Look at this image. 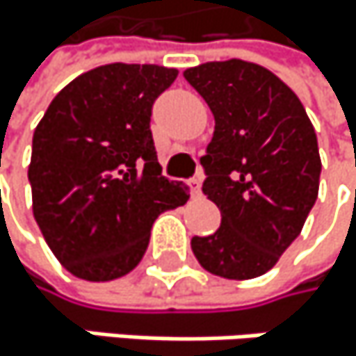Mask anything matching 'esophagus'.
<instances>
[{
	"mask_svg": "<svg viewBox=\"0 0 356 356\" xmlns=\"http://www.w3.org/2000/svg\"><path fill=\"white\" fill-rule=\"evenodd\" d=\"M200 181H202V179H200L198 175H196V177H192V179L188 181V184H190V190H192V194H194V196H198V194H200Z\"/></svg>",
	"mask_w": 356,
	"mask_h": 356,
	"instance_id": "esophagus-1",
	"label": "esophagus"
}]
</instances>
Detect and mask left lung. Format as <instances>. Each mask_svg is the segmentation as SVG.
<instances>
[{"instance_id":"left-lung-1","label":"left lung","mask_w":356,"mask_h":356,"mask_svg":"<svg viewBox=\"0 0 356 356\" xmlns=\"http://www.w3.org/2000/svg\"><path fill=\"white\" fill-rule=\"evenodd\" d=\"M184 78L215 115L200 164L202 192L221 211L217 232L194 236L192 251L211 274L261 276L300 236L318 196L312 122L296 92L261 65L204 63Z\"/></svg>"}]
</instances>
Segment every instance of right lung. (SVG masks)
<instances>
[{"mask_svg":"<svg viewBox=\"0 0 356 356\" xmlns=\"http://www.w3.org/2000/svg\"><path fill=\"white\" fill-rule=\"evenodd\" d=\"M177 69L111 63L82 73L33 133V215L56 259L84 281H113L145 255L152 223L188 202L162 175L149 131Z\"/></svg>","mask_w":356,"mask_h":356,"instance_id":"right-lung-1","label":"right lung"}]
</instances>
